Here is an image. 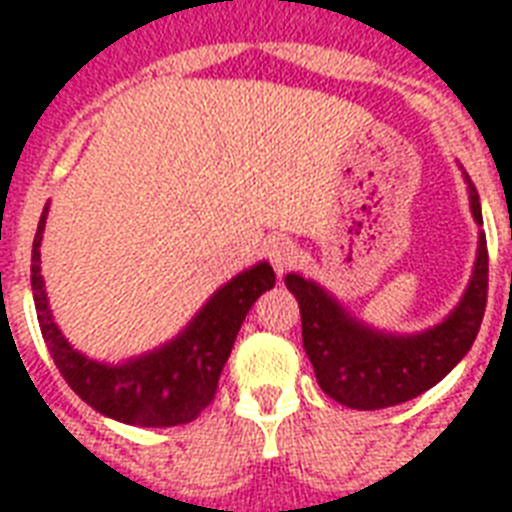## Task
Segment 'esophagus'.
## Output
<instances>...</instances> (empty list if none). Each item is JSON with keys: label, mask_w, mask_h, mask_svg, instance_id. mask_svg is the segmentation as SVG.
<instances>
[{"label": "esophagus", "mask_w": 512, "mask_h": 512, "mask_svg": "<svg viewBox=\"0 0 512 512\" xmlns=\"http://www.w3.org/2000/svg\"><path fill=\"white\" fill-rule=\"evenodd\" d=\"M297 257H300V249H297L295 241L273 239L271 247H268V260H271V265L276 268L279 276H284V273L295 268Z\"/></svg>", "instance_id": "obj_1"}]
</instances>
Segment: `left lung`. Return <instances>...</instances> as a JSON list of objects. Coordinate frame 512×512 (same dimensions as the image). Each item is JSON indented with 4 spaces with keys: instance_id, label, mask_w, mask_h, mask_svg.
<instances>
[{
    "instance_id": "obj_1",
    "label": "left lung",
    "mask_w": 512,
    "mask_h": 512,
    "mask_svg": "<svg viewBox=\"0 0 512 512\" xmlns=\"http://www.w3.org/2000/svg\"><path fill=\"white\" fill-rule=\"evenodd\" d=\"M470 209L481 223V204L470 185ZM303 319V348L321 390L350 409H385L417 398L452 372L476 340L489 295V252L478 241L476 271L457 311L422 335L396 337L364 327L313 281L287 276Z\"/></svg>"
}]
</instances>
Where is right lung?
<instances>
[{
	"mask_svg": "<svg viewBox=\"0 0 512 512\" xmlns=\"http://www.w3.org/2000/svg\"><path fill=\"white\" fill-rule=\"evenodd\" d=\"M44 220L47 207L31 249V289L42 337L68 388L95 412L127 425L170 428L196 420L215 398L220 372L231 356L241 321L257 297L276 284L271 265L260 263L228 281L170 345L124 366H106L76 353L52 321L39 268Z\"/></svg>",
	"mask_w": 512,
	"mask_h": 512,
	"instance_id": "obj_1",
	"label": "right lung"
}]
</instances>
